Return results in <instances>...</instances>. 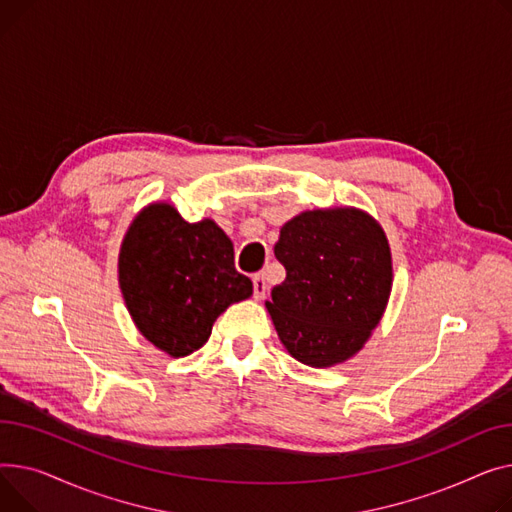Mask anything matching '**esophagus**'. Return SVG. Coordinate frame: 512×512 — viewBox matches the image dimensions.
I'll return each instance as SVG.
<instances>
[{"instance_id":"esophagus-1","label":"esophagus","mask_w":512,"mask_h":512,"mask_svg":"<svg viewBox=\"0 0 512 512\" xmlns=\"http://www.w3.org/2000/svg\"><path fill=\"white\" fill-rule=\"evenodd\" d=\"M252 285H254V297L256 299H264L266 297V291H268V283L264 279V275H256L252 279Z\"/></svg>"}]
</instances>
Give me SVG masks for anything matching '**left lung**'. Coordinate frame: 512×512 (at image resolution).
I'll list each match as a JSON object with an SVG mask.
<instances>
[{"label": "left lung", "instance_id": "left-lung-1", "mask_svg": "<svg viewBox=\"0 0 512 512\" xmlns=\"http://www.w3.org/2000/svg\"><path fill=\"white\" fill-rule=\"evenodd\" d=\"M275 256L287 277L266 308L297 362L328 368L362 349L393 285L380 225L357 208L308 210L283 225Z\"/></svg>", "mask_w": 512, "mask_h": 512}]
</instances>
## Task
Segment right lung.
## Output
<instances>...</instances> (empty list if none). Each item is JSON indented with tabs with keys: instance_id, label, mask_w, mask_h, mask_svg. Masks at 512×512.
Instances as JSON below:
<instances>
[{
	"instance_id": "right-lung-1",
	"label": "right lung",
	"mask_w": 512,
	"mask_h": 512,
	"mask_svg": "<svg viewBox=\"0 0 512 512\" xmlns=\"http://www.w3.org/2000/svg\"><path fill=\"white\" fill-rule=\"evenodd\" d=\"M119 287L140 333L173 357L200 349L215 320L252 295L223 229L210 219L188 223L171 204L144 208L130 225Z\"/></svg>"
}]
</instances>
